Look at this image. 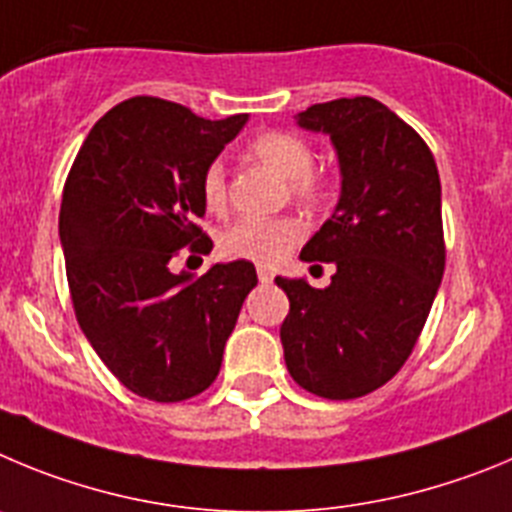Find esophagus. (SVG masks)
<instances>
[{
	"mask_svg": "<svg viewBox=\"0 0 512 512\" xmlns=\"http://www.w3.org/2000/svg\"><path fill=\"white\" fill-rule=\"evenodd\" d=\"M257 278H260V283H273L275 273H273V270H270V267L260 265V267H257Z\"/></svg>",
	"mask_w": 512,
	"mask_h": 512,
	"instance_id": "esophagus-1",
	"label": "esophagus"
}]
</instances>
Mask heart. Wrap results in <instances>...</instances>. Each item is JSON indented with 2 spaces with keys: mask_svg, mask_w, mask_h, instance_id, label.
Returning <instances> with one entry per match:
<instances>
[{
  "mask_svg": "<svg viewBox=\"0 0 512 512\" xmlns=\"http://www.w3.org/2000/svg\"><path fill=\"white\" fill-rule=\"evenodd\" d=\"M250 150L265 168L278 173L283 181H290L293 196L303 201H319L324 196V181L311 173V147L298 135L280 130L265 132V135L252 140ZM201 193H204V201L211 211L227 206V168L219 160L204 170ZM303 234H306V229L293 216L242 219L224 234L222 247L232 257L260 262V265H275L301 242Z\"/></svg>",
  "mask_w": 512,
  "mask_h": 512,
  "instance_id": "1",
  "label": "heart"
}]
</instances>
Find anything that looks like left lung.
Returning <instances> with one entry per match:
<instances>
[{"instance_id": "obj_1", "label": "left lung", "mask_w": 512, "mask_h": 512, "mask_svg": "<svg viewBox=\"0 0 512 512\" xmlns=\"http://www.w3.org/2000/svg\"><path fill=\"white\" fill-rule=\"evenodd\" d=\"M339 158L331 219L301 250L334 262L326 288L275 278L290 301L280 326L290 377L308 393L352 400L382 388L413 352L444 275L441 181L413 127L370 96L296 114Z\"/></svg>"}]
</instances>
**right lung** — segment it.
Masks as SVG:
<instances>
[{
    "label": "right lung",
    "mask_w": 512,
    "mask_h": 512,
    "mask_svg": "<svg viewBox=\"0 0 512 512\" xmlns=\"http://www.w3.org/2000/svg\"><path fill=\"white\" fill-rule=\"evenodd\" d=\"M245 124L247 114L211 122L135 96L94 124L68 173L58 229L78 326L140 398L204 393L257 285L247 260L216 262L201 278L170 270L181 247L209 252L193 224L206 214L201 178Z\"/></svg>",
    "instance_id": "add662e5"
}]
</instances>
